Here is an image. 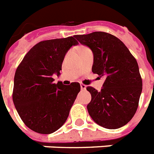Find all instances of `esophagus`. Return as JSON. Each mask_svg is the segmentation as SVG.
Here are the masks:
<instances>
[{
    "instance_id": "esophagus-1",
    "label": "esophagus",
    "mask_w": 154,
    "mask_h": 154,
    "mask_svg": "<svg viewBox=\"0 0 154 154\" xmlns=\"http://www.w3.org/2000/svg\"><path fill=\"white\" fill-rule=\"evenodd\" d=\"M81 89L83 90H85L86 89V85H84V84H81Z\"/></svg>"
}]
</instances>
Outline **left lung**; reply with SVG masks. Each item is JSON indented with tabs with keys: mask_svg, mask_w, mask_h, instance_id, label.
<instances>
[{
	"mask_svg": "<svg viewBox=\"0 0 154 154\" xmlns=\"http://www.w3.org/2000/svg\"><path fill=\"white\" fill-rule=\"evenodd\" d=\"M74 37L94 54L92 72L106 77L98 91L91 86L88 112L98 125L116 129L128 123L138 107L142 79L137 60L120 39L109 33L95 31Z\"/></svg>",
	"mask_w": 154,
	"mask_h": 154,
	"instance_id": "1",
	"label": "left lung"
}]
</instances>
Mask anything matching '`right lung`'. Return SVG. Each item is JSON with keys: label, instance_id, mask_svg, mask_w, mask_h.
<instances>
[{"label": "right lung", "instance_id": "right-lung-1", "mask_svg": "<svg viewBox=\"0 0 154 154\" xmlns=\"http://www.w3.org/2000/svg\"><path fill=\"white\" fill-rule=\"evenodd\" d=\"M77 44L72 36L41 41L16 69L13 101L20 118L34 132L50 134L66 121L81 86L78 82L56 84L52 75H60L65 54Z\"/></svg>", "mask_w": 154, "mask_h": 154}]
</instances>
